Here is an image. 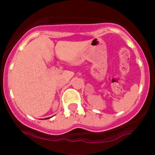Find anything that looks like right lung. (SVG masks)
I'll use <instances>...</instances> for the list:
<instances>
[{"label":"right lung","instance_id":"1","mask_svg":"<svg viewBox=\"0 0 155 155\" xmlns=\"http://www.w3.org/2000/svg\"><path fill=\"white\" fill-rule=\"evenodd\" d=\"M50 118V117H48V118H45V120H47V119H49Z\"/></svg>","mask_w":155,"mask_h":155}]
</instances>
